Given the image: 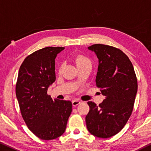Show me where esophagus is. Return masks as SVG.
<instances>
[{
	"mask_svg": "<svg viewBox=\"0 0 151 151\" xmlns=\"http://www.w3.org/2000/svg\"><path fill=\"white\" fill-rule=\"evenodd\" d=\"M80 103H81V101H79V100H73V101H72V105H73V106H77Z\"/></svg>",
	"mask_w": 151,
	"mask_h": 151,
	"instance_id": "34e87169",
	"label": "esophagus"
}]
</instances>
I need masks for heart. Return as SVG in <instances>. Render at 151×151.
I'll list each match as a JSON object with an SVG mask.
<instances>
[{
	"instance_id": "b5f03b06",
	"label": "heart",
	"mask_w": 151,
	"mask_h": 151,
	"mask_svg": "<svg viewBox=\"0 0 151 151\" xmlns=\"http://www.w3.org/2000/svg\"><path fill=\"white\" fill-rule=\"evenodd\" d=\"M75 62L77 68L84 65H91V61L88 58L83 56V55H78L75 59ZM62 68V65L60 67V70Z\"/></svg>"
}]
</instances>
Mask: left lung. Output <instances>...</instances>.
<instances>
[{
    "mask_svg": "<svg viewBox=\"0 0 151 151\" xmlns=\"http://www.w3.org/2000/svg\"><path fill=\"white\" fill-rule=\"evenodd\" d=\"M99 59L96 83L105 96L99 106L88 102V130L101 138L117 134L126 124L133 110L138 83L130 60L121 50L96 44L89 46Z\"/></svg>",
    "mask_w": 151,
    "mask_h": 151,
    "instance_id": "1",
    "label": "left lung"
}]
</instances>
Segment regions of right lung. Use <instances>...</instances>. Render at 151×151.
<instances>
[{
	"mask_svg": "<svg viewBox=\"0 0 151 151\" xmlns=\"http://www.w3.org/2000/svg\"><path fill=\"white\" fill-rule=\"evenodd\" d=\"M64 48L48 46L33 52L25 58L18 73L15 92L23 119L42 140L61 136L72 111L71 101L52 100L47 94L56 80L55 59Z\"/></svg>",
	"mask_w": 151,
	"mask_h": 151,
	"instance_id": "right-lung-1",
	"label": "right lung"
}]
</instances>
